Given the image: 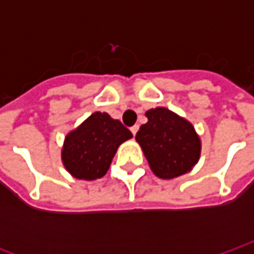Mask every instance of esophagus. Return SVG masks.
<instances>
[{
  "label": "esophagus",
  "instance_id": "obj_1",
  "mask_svg": "<svg viewBox=\"0 0 254 254\" xmlns=\"http://www.w3.org/2000/svg\"><path fill=\"white\" fill-rule=\"evenodd\" d=\"M138 130V125H134V127H130V132L133 133V136H136V133H137Z\"/></svg>",
  "mask_w": 254,
  "mask_h": 254
}]
</instances>
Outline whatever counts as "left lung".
<instances>
[{
	"label": "left lung",
	"instance_id": "8db88e82",
	"mask_svg": "<svg viewBox=\"0 0 254 254\" xmlns=\"http://www.w3.org/2000/svg\"><path fill=\"white\" fill-rule=\"evenodd\" d=\"M145 117L148 122L140 127L136 141L155 176L171 180L190 171L201 152L193 125L165 107L151 109Z\"/></svg>",
	"mask_w": 254,
	"mask_h": 254
}]
</instances>
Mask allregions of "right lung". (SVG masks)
<instances>
[{"mask_svg":"<svg viewBox=\"0 0 254 254\" xmlns=\"http://www.w3.org/2000/svg\"><path fill=\"white\" fill-rule=\"evenodd\" d=\"M129 138L132 133L121 122L96 111L66 134L63 163L77 180H98L107 173L118 147Z\"/></svg>","mask_w":254,"mask_h":254,"instance_id":"obj_1","label":"right lung"}]
</instances>
